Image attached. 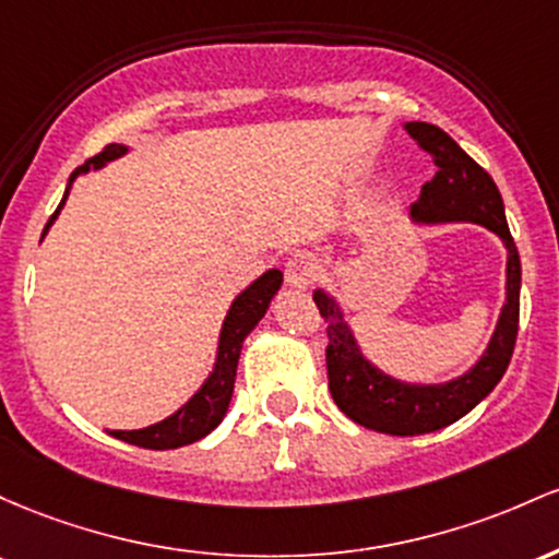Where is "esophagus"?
Listing matches in <instances>:
<instances>
[{"instance_id": "esophagus-1", "label": "esophagus", "mask_w": 559, "mask_h": 559, "mask_svg": "<svg viewBox=\"0 0 559 559\" xmlns=\"http://www.w3.org/2000/svg\"><path fill=\"white\" fill-rule=\"evenodd\" d=\"M319 274V259L313 253H298L285 263V282L287 287L306 290Z\"/></svg>"}]
</instances>
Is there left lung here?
I'll return each mask as SVG.
<instances>
[{
  "mask_svg": "<svg viewBox=\"0 0 559 559\" xmlns=\"http://www.w3.org/2000/svg\"><path fill=\"white\" fill-rule=\"evenodd\" d=\"M404 131L438 166L419 192L409 218L415 224H480L507 250L504 306L480 359L447 382H406L382 372L364 354L341 300L324 287L313 304L328 322L330 393L343 415L388 436H423L465 417L497 388L515 350L520 319V255L504 216V200L493 179L443 129L425 121L404 123Z\"/></svg>",
  "mask_w": 559,
  "mask_h": 559,
  "instance_id": "left-lung-1",
  "label": "left lung"
}]
</instances>
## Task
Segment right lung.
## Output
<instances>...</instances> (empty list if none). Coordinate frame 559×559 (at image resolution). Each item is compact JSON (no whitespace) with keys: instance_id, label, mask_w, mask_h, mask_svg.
<instances>
[{"instance_id":"1","label":"right lung","mask_w":559,"mask_h":559,"mask_svg":"<svg viewBox=\"0 0 559 559\" xmlns=\"http://www.w3.org/2000/svg\"><path fill=\"white\" fill-rule=\"evenodd\" d=\"M129 153L127 144H108L99 155H94L79 166L76 171L71 174L66 187V195H62L58 211L52 213V218L47 222V227L41 231V240L47 237L49 227L55 224V218L60 216L62 205H66L68 195H71L73 181L84 174H90L92 168L108 166L110 160L123 158ZM282 287V272L280 269H269L263 272L259 280H253L246 290L240 293L235 300H231L227 317L222 322V332H218V346H216V359H213V369L209 372V378L203 380V385L192 393L185 404L179 406L174 415H168L160 423L147 425V428L140 430H108L112 438L118 441H127L131 447H142V449H179L187 447V443H195L200 438H205L213 428H218L224 415L229 409L231 401V391H235V378H237V361H240V350L246 337L253 332L255 324L261 322L263 313H266L272 298L277 296V290Z\"/></svg>"}]
</instances>
